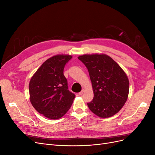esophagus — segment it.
<instances>
[{
	"label": "esophagus",
	"mask_w": 155,
	"mask_h": 155,
	"mask_svg": "<svg viewBox=\"0 0 155 155\" xmlns=\"http://www.w3.org/2000/svg\"><path fill=\"white\" fill-rule=\"evenodd\" d=\"M83 92H84V90H82L80 92H79V96H81V95L83 94Z\"/></svg>",
	"instance_id": "1"
}]
</instances>
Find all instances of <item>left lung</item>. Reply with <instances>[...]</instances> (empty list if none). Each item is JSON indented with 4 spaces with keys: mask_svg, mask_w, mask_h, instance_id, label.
Wrapping results in <instances>:
<instances>
[{
    "mask_svg": "<svg viewBox=\"0 0 155 155\" xmlns=\"http://www.w3.org/2000/svg\"><path fill=\"white\" fill-rule=\"evenodd\" d=\"M88 69L94 98L87 105L100 118H109L118 112L127 100L129 79L124 70L104 54H85L78 57Z\"/></svg>",
    "mask_w": 155,
    "mask_h": 155,
    "instance_id": "1",
    "label": "left lung"
}]
</instances>
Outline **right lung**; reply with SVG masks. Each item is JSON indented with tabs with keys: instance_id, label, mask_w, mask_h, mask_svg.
<instances>
[{
	"instance_id": "1",
	"label": "right lung",
	"mask_w": 155,
	"mask_h": 155,
	"mask_svg": "<svg viewBox=\"0 0 155 155\" xmlns=\"http://www.w3.org/2000/svg\"><path fill=\"white\" fill-rule=\"evenodd\" d=\"M70 55L52 56L42 64L29 83L30 100L32 106L46 118H61L70 109L75 94L70 92L63 74L64 65Z\"/></svg>"
}]
</instances>
